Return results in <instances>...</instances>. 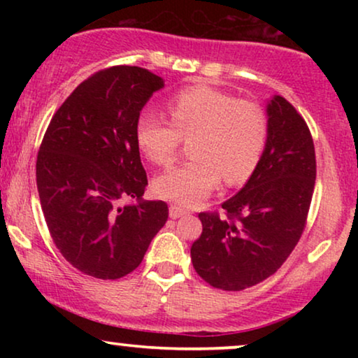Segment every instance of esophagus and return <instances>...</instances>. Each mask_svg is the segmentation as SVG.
Instances as JSON below:
<instances>
[{"mask_svg": "<svg viewBox=\"0 0 358 358\" xmlns=\"http://www.w3.org/2000/svg\"><path fill=\"white\" fill-rule=\"evenodd\" d=\"M184 215H187V210L180 208V207H178V205H171V207H169V217L173 220L184 217Z\"/></svg>", "mask_w": 358, "mask_h": 358, "instance_id": "esophagus-1", "label": "esophagus"}]
</instances>
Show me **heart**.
Instances as JSON below:
<instances>
[{
  "label": "heart",
  "mask_w": 358,
  "mask_h": 358,
  "mask_svg": "<svg viewBox=\"0 0 358 358\" xmlns=\"http://www.w3.org/2000/svg\"><path fill=\"white\" fill-rule=\"evenodd\" d=\"M171 122L143 112L136 122V141L150 161L173 163L180 138L192 140V161L166 171L155 180L156 194L192 207L208 197L223 178L243 184L256 171L268 135V122L256 102L238 101L210 86H192L169 101Z\"/></svg>",
  "instance_id": "b5f03b06"
}]
</instances>
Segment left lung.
<instances>
[{
  "instance_id": "obj_1",
  "label": "left lung",
  "mask_w": 358,
  "mask_h": 358,
  "mask_svg": "<svg viewBox=\"0 0 358 358\" xmlns=\"http://www.w3.org/2000/svg\"><path fill=\"white\" fill-rule=\"evenodd\" d=\"M267 143L256 171L223 202L228 218L200 213L202 234L190 248L195 272L212 287L244 290L275 273L300 239L316 179L306 122L285 97L266 104Z\"/></svg>"
}]
</instances>
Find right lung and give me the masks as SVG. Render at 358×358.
<instances>
[{
    "label": "right lung",
    "mask_w": 358,
    "mask_h": 358,
    "mask_svg": "<svg viewBox=\"0 0 358 358\" xmlns=\"http://www.w3.org/2000/svg\"><path fill=\"white\" fill-rule=\"evenodd\" d=\"M163 78L112 66L83 81L48 125L37 156L41 207L63 257L86 275L135 271L168 220L163 200H143L148 179L136 141L140 112ZM129 196L135 203L120 206Z\"/></svg>",
    "instance_id": "1"
}]
</instances>
